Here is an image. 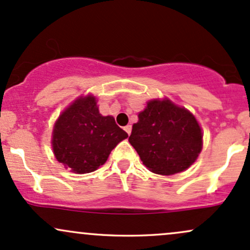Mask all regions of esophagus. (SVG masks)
<instances>
[{
    "instance_id": "1",
    "label": "esophagus",
    "mask_w": 250,
    "mask_h": 250,
    "mask_svg": "<svg viewBox=\"0 0 250 250\" xmlns=\"http://www.w3.org/2000/svg\"><path fill=\"white\" fill-rule=\"evenodd\" d=\"M125 133H127L128 135H130V133H131V125H125Z\"/></svg>"
}]
</instances>
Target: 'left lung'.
<instances>
[{"label": "left lung", "mask_w": 250, "mask_h": 250, "mask_svg": "<svg viewBox=\"0 0 250 250\" xmlns=\"http://www.w3.org/2000/svg\"><path fill=\"white\" fill-rule=\"evenodd\" d=\"M129 142L149 170L174 175L186 170L197 159L202 149V131L187 109L169 100H154L139 114Z\"/></svg>", "instance_id": "left-lung-1"}]
</instances>
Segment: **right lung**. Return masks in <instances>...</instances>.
Instances as JSON below:
<instances>
[{
	"label": "right lung",
	"mask_w": 250,
	"mask_h": 250,
	"mask_svg": "<svg viewBox=\"0 0 250 250\" xmlns=\"http://www.w3.org/2000/svg\"><path fill=\"white\" fill-rule=\"evenodd\" d=\"M128 134L111 116H102L93 96L76 100L59 117L53 131L57 161L77 174L91 173Z\"/></svg>",
	"instance_id": "add662e5"
}]
</instances>
